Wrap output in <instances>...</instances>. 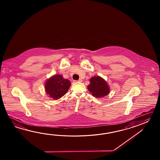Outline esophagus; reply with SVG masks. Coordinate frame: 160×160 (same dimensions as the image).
<instances>
[{"mask_svg":"<svg viewBox=\"0 0 160 160\" xmlns=\"http://www.w3.org/2000/svg\"><path fill=\"white\" fill-rule=\"evenodd\" d=\"M75 82H82V79H79L78 81H75Z\"/></svg>","mask_w":160,"mask_h":160,"instance_id":"esophagus-1","label":"esophagus"}]
</instances>
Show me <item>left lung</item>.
I'll list each match as a JSON object with an SVG mask.
<instances>
[{
    "mask_svg": "<svg viewBox=\"0 0 160 160\" xmlns=\"http://www.w3.org/2000/svg\"><path fill=\"white\" fill-rule=\"evenodd\" d=\"M90 83L88 88L96 98H102L109 94L110 88L105 80L101 77H93L90 79Z\"/></svg>",
    "mask_w": 160,
    "mask_h": 160,
    "instance_id": "left-lung-1",
    "label": "left lung"
}]
</instances>
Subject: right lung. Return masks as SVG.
<instances>
[{"label": "right lung", "mask_w": 160, "mask_h": 160, "mask_svg": "<svg viewBox=\"0 0 160 160\" xmlns=\"http://www.w3.org/2000/svg\"><path fill=\"white\" fill-rule=\"evenodd\" d=\"M71 86L68 79H64L61 75H54L45 82V90L50 97L54 99L61 98L68 92Z\"/></svg>", "instance_id": "add662e5"}]
</instances>
